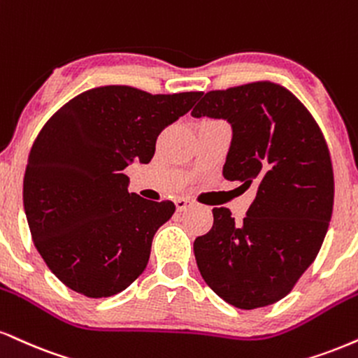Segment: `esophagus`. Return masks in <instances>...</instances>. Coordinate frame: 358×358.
Here are the masks:
<instances>
[{
	"label": "esophagus",
	"mask_w": 358,
	"mask_h": 358,
	"mask_svg": "<svg viewBox=\"0 0 358 358\" xmlns=\"http://www.w3.org/2000/svg\"><path fill=\"white\" fill-rule=\"evenodd\" d=\"M175 205H176V212H183V210L190 208L193 201L188 200V198H178V200H175Z\"/></svg>",
	"instance_id": "34e87169"
}]
</instances>
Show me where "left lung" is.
Listing matches in <instances>:
<instances>
[{"instance_id": "1", "label": "left lung", "mask_w": 358, "mask_h": 358, "mask_svg": "<svg viewBox=\"0 0 358 358\" xmlns=\"http://www.w3.org/2000/svg\"><path fill=\"white\" fill-rule=\"evenodd\" d=\"M192 115L225 118L234 138L223 176L255 185L247 217L225 206L193 243L201 277L227 303L253 310L290 294L318 255L334 210V168L312 113L273 81L213 90Z\"/></svg>"}]
</instances>
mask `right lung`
Listing matches in <instances>:
<instances>
[{
	"mask_svg": "<svg viewBox=\"0 0 358 358\" xmlns=\"http://www.w3.org/2000/svg\"><path fill=\"white\" fill-rule=\"evenodd\" d=\"M201 94L96 86L64 103L38 133L23 182L28 227L48 268L76 294L116 295L143 273L175 203L130 193L123 171L152 160L158 135Z\"/></svg>",
	"mask_w": 358,
	"mask_h": 358,
	"instance_id": "right-lung-1",
	"label": "right lung"
}]
</instances>
